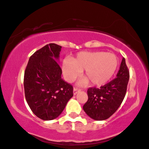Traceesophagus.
Masks as SVG:
<instances>
[{"instance_id":"1","label":"esophagus","mask_w":149,"mask_h":149,"mask_svg":"<svg viewBox=\"0 0 149 149\" xmlns=\"http://www.w3.org/2000/svg\"><path fill=\"white\" fill-rule=\"evenodd\" d=\"M79 92V90H78L77 88H74V91H73V93H74V95H76L77 94V92Z\"/></svg>"}]
</instances>
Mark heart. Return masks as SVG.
<instances>
[{
    "label": "heart",
    "mask_w": 149,
    "mask_h": 149,
    "mask_svg": "<svg viewBox=\"0 0 149 149\" xmlns=\"http://www.w3.org/2000/svg\"><path fill=\"white\" fill-rule=\"evenodd\" d=\"M118 66V59L113 53L105 52H82L70 60L62 63V72L68 82L75 81L84 70V83L89 80L96 86L105 85L114 76Z\"/></svg>",
    "instance_id": "b5f03b06"
}]
</instances>
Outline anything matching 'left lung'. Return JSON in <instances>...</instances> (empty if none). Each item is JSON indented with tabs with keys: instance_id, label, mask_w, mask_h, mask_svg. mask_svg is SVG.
Listing matches in <instances>:
<instances>
[{
	"instance_id": "left-lung-1",
	"label": "left lung",
	"mask_w": 149,
	"mask_h": 149,
	"mask_svg": "<svg viewBox=\"0 0 149 149\" xmlns=\"http://www.w3.org/2000/svg\"><path fill=\"white\" fill-rule=\"evenodd\" d=\"M116 78L100 88H90L88 100L83 106L84 112L95 120H104L120 107L126 95L129 72L123 58Z\"/></svg>"
}]
</instances>
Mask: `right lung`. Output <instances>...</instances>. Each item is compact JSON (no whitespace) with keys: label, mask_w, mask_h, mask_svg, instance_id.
<instances>
[{"label":"right lung","mask_w":149,"mask_h":149,"mask_svg":"<svg viewBox=\"0 0 149 149\" xmlns=\"http://www.w3.org/2000/svg\"><path fill=\"white\" fill-rule=\"evenodd\" d=\"M61 46L49 43L30 57L24 75L26 102L43 120L58 117L73 96L72 85L61 78L58 61Z\"/></svg>","instance_id":"obj_1"}]
</instances>
